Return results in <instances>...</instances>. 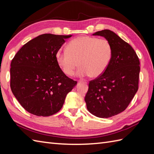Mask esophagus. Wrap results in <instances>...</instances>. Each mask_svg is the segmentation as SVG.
I'll list each match as a JSON object with an SVG mask.
<instances>
[{
  "mask_svg": "<svg viewBox=\"0 0 154 154\" xmlns=\"http://www.w3.org/2000/svg\"><path fill=\"white\" fill-rule=\"evenodd\" d=\"M78 83H84V84H87L88 82L87 81H83V80H80L79 81V82H78Z\"/></svg>",
  "mask_w": 154,
  "mask_h": 154,
  "instance_id": "34e87169",
  "label": "esophagus"
}]
</instances>
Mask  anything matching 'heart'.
<instances>
[{
    "label": "heart",
    "mask_w": 154,
    "mask_h": 154,
    "mask_svg": "<svg viewBox=\"0 0 154 154\" xmlns=\"http://www.w3.org/2000/svg\"><path fill=\"white\" fill-rule=\"evenodd\" d=\"M112 56V45L106 39L79 36L69 42L66 51H58L55 59L60 69L68 76L73 75L79 63V76L96 78L106 70Z\"/></svg>",
    "instance_id": "heart-1"
}]
</instances>
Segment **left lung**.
Here are the masks:
<instances>
[{"mask_svg": "<svg viewBox=\"0 0 154 154\" xmlns=\"http://www.w3.org/2000/svg\"><path fill=\"white\" fill-rule=\"evenodd\" d=\"M93 35L110 42L112 56L104 73L89 82L85 100L93 115L109 118L123 112L138 91L140 61L131 45L112 31L103 30Z\"/></svg>", "mask_w": 154, "mask_h": 154, "instance_id": "obj_1", "label": "left lung"}]
</instances>
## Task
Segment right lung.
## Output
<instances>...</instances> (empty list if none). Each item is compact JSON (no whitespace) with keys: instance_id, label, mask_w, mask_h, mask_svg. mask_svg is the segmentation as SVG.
I'll return each mask as SVG.
<instances>
[{"instance_id":"add662e5","label":"right lung","mask_w":154,"mask_h":154,"mask_svg":"<svg viewBox=\"0 0 154 154\" xmlns=\"http://www.w3.org/2000/svg\"><path fill=\"white\" fill-rule=\"evenodd\" d=\"M72 35L44 34L27 42L11 64V88L24 109L34 115L49 116L63 105L77 81L59 67L55 55Z\"/></svg>"}]
</instances>
